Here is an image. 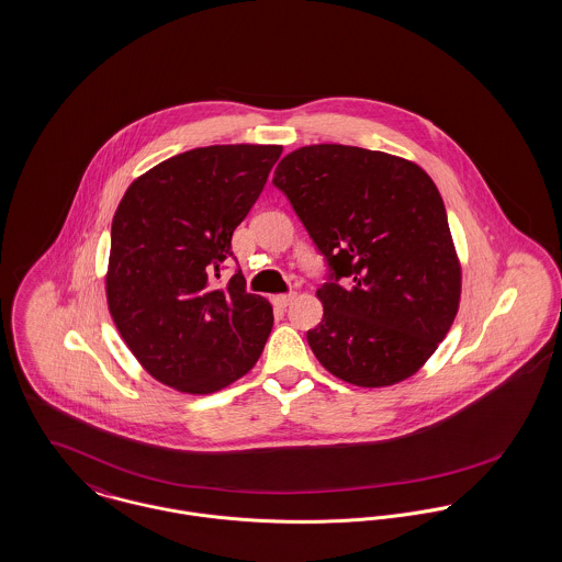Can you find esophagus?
Wrapping results in <instances>:
<instances>
[{"mask_svg":"<svg viewBox=\"0 0 562 562\" xmlns=\"http://www.w3.org/2000/svg\"><path fill=\"white\" fill-rule=\"evenodd\" d=\"M295 300H297V295H295V293H289V295H276L273 303H276L278 307H286V305H291Z\"/></svg>","mask_w":562,"mask_h":562,"instance_id":"1","label":"esophagus"}]
</instances>
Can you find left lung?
I'll return each instance as SVG.
<instances>
[{
  "label": "left lung",
  "mask_w": 562,
  "mask_h": 562,
  "mask_svg": "<svg viewBox=\"0 0 562 562\" xmlns=\"http://www.w3.org/2000/svg\"><path fill=\"white\" fill-rule=\"evenodd\" d=\"M273 186L331 271L316 291L323 321L307 331L316 359L357 387L413 376L447 336L462 293L430 175L385 151L323 143L284 156Z\"/></svg>",
  "instance_id": "obj_1"
}]
</instances>
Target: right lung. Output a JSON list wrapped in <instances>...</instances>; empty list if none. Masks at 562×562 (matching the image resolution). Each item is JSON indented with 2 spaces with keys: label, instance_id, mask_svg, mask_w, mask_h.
<instances>
[{
  "label": "right lung",
  "instance_id": "1",
  "mask_svg": "<svg viewBox=\"0 0 562 562\" xmlns=\"http://www.w3.org/2000/svg\"><path fill=\"white\" fill-rule=\"evenodd\" d=\"M282 145H210L130 183L111 226L106 303L138 363L183 393L248 374L273 327L271 303L237 271L214 284L233 231L257 203Z\"/></svg>",
  "mask_w": 562,
  "mask_h": 562
}]
</instances>
